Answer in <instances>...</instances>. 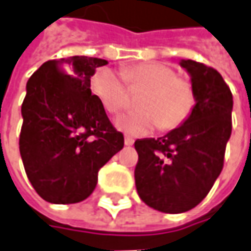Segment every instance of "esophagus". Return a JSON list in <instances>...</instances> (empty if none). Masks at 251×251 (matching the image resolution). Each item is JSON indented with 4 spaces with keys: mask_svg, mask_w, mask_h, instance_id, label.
Segmentation results:
<instances>
[{
    "mask_svg": "<svg viewBox=\"0 0 251 251\" xmlns=\"http://www.w3.org/2000/svg\"><path fill=\"white\" fill-rule=\"evenodd\" d=\"M134 143V140L132 137H129V136H125V146H132Z\"/></svg>",
    "mask_w": 251,
    "mask_h": 251,
    "instance_id": "34e87169",
    "label": "esophagus"
}]
</instances>
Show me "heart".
<instances>
[{"instance_id": "b5f03b06", "label": "heart", "mask_w": 251, "mask_h": 251, "mask_svg": "<svg viewBox=\"0 0 251 251\" xmlns=\"http://www.w3.org/2000/svg\"><path fill=\"white\" fill-rule=\"evenodd\" d=\"M130 91L146 90L139 100L140 111L124 114L117 127L129 136H143L160 126L172 130L190 117L196 104L195 87L190 80L176 76L171 66L161 62H140L126 66L122 75L102 68L93 75L91 93L111 115L127 105Z\"/></svg>"}]
</instances>
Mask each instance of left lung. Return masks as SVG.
Segmentation results:
<instances>
[{
  "instance_id": "8db88e82",
  "label": "left lung",
  "mask_w": 251,
  "mask_h": 251,
  "mask_svg": "<svg viewBox=\"0 0 251 251\" xmlns=\"http://www.w3.org/2000/svg\"><path fill=\"white\" fill-rule=\"evenodd\" d=\"M180 65L195 87L190 117L162 137L134 142L137 193L149 207L167 214L189 211L203 201L224 168L232 133L233 100L222 76L192 59Z\"/></svg>"
}]
</instances>
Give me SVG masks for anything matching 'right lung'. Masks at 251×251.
Listing matches in <instances>:
<instances>
[{"label":"right lung","instance_id":"obj_1","mask_svg":"<svg viewBox=\"0 0 251 251\" xmlns=\"http://www.w3.org/2000/svg\"><path fill=\"white\" fill-rule=\"evenodd\" d=\"M105 59L76 55L51 59L31 75L22 104L19 150L37 195L48 203L83 201L97 185L100 168L124 147L90 90Z\"/></svg>","mask_w":251,"mask_h":251}]
</instances>
